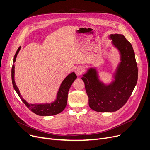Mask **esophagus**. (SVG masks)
<instances>
[{"instance_id": "obj_1", "label": "esophagus", "mask_w": 150, "mask_h": 150, "mask_svg": "<svg viewBox=\"0 0 150 150\" xmlns=\"http://www.w3.org/2000/svg\"><path fill=\"white\" fill-rule=\"evenodd\" d=\"M84 72V69L83 67L81 66H78L76 69H75V74L77 75H81Z\"/></svg>"}]
</instances>
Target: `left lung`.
Returning <instances> with one entry per match:
<instances>
[{
    "label": "left lung",
    "mask_w": 150,
    "mask_h": 150,
    "mask_svg": "<svg viewBox=\"0 0 150 150\" xmlns=\"http://www.w3.org/2000/svg\"><path fill=\"white\" fill-rule=\"evenodd\" d=\"M109 38L120 55V62L114 74V80L104 84L98 78L97 70L92 67L81 78L89 107L99 112H114L120 109L130 97L138 78L135 53L131 43L120 34H111Z\"/></svg>",
    "instance_id": "obj_1"
}]
</instances>
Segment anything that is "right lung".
Here are the masks:
<instances>
[{
  "label": "right lung",
  "instance_id": "obj_1",
  "mask_svg": "<svg viewBox=\"0 0 150 150\" xmlns=\"http://www.w3.org/2000/svg\"><path fill=\"white\" fill-rule=\"evenodd\" d=\"M21 48L18 49L16 53L14 59H13V64L11 69V79L13 88L16 92H17L18 96L21 98L22 102L24 103L26 106L30 110V111L34 112L35 114L41 115V116H50L54 115L61 113L64 110L66 106L67 102V97H68V92L70 88L71 85L72 84L76 78V75L74 72H72L69 74L65 79L63 80L61 84L60 87L57 93V98L54 101L50 103H40V104H30L28 103L27 101L23 99L21 95L19 89L17 87L16 84L14 81V63L16 61L17 55L20 50Z\"/></svg>",
  "mask_w": 150,
  "mask_h": 150
}]
</instances>
